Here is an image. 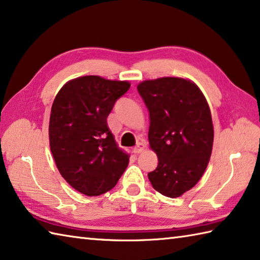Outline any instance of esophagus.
I'll return each mask as SVG.
<instances>
[{
  "instance_id": "34e87169",
  "label": "esophagus",
  "mask_w": 260,
  "mask_h": 260,
  "mask_svg": "<svg viewBox=\"0 0 260 260\" xmlns=\"http://www.w3.org/2000/svg\"><path fill=\"white\" fill-rule=\"evenodd\" d=\"M144 148H145V144L142 143V142H140V143H139L138 145H136L135 148L133 149V152H134L135 154H139V153L142 152V151L144 150Z\"/></svg>"
}]
</instances>
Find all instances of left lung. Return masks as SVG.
I'll use <instances>...</instances> for the list:
<instances>
[{
    "instance_id": "obj_1",
    "label": "left lung",
    "mask_w": 260,
    "mask_h": 260,
    "mask_svg": "<svg viewBox=\"0 0 260 260\" xmlns=\"http://www.w3.org/2000/svg\"><path fill=\"white\" fill-rule=\"evenodd\" d=\"M150 115L149 143L158 166L148 174L155 191L181 197L204 175L214 143L208 103L188 79L162 77L139 84Z\"/></svg>"
}]
</instances>
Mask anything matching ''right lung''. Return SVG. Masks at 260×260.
Here are the masks:
<instances>
[{
  "mask_svg": "<svg viewBox=\"0 0 260 260\" xmlns=\"http://www.w3.org/2000/svg\"><path fill=\"white\" fill-rule=\"evenodd\" d=\"M129 87L126 81L83 76L66 83L52 105V155L61 176L85 196L110 191L128 165L129 155L118 148L107 118Z\"/></svg>",
  "mask_w": 260,
  "mask_h": 260,
  "instance_id": "right-lung-1",
  "label": "right lung"
}]
</instances>
